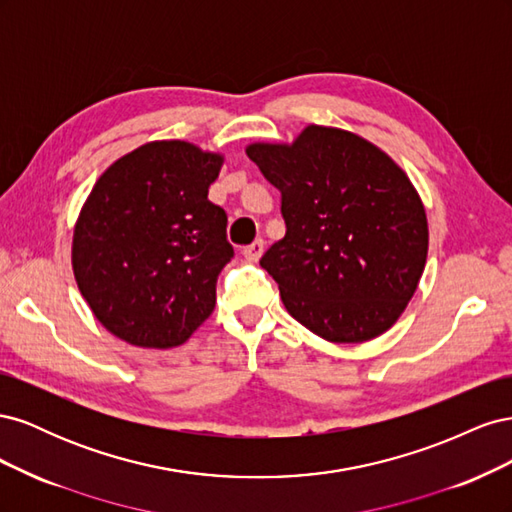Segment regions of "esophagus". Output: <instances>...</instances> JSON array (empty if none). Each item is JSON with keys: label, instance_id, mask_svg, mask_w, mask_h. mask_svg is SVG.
<instances>
[{"label": "esophagus", "instance_id": "obj_1", "mask_svg": "<svg viewBox=\"0 0 512 512\" xmlns=\"http://www.w3.org/2000/svg\"><path fill=\"white\" fill-rule=\"evenodd\" d=\"M262 252H265V241L262 239H256L252 245H247L243 250V256L250 260V262H258V258L262 256Z\"/></svg>", "mask_w": 512, "mask_h": 512}]
</instances>
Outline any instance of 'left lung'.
Returning a JSON list of instances; mask_svg holds the SVG:
<instances>
[{
    "instance_id": "8db88e82",
    "label": "left lung",
    "mask_w": 512,
    "mask_h": 512,
    "mask_svg": "<svg viewBox=\"0 0 512 512\" xmlns=\"http://www.w3.org/2000/svg\"><path fill=\"white\" fill-rule=\"evenodd\" d=\"M282 194L286 235L260 258L288 314L333 344L389 331L421 280L429 230L412 181L352 132L307 126L245 149Z\"/></svg>"
}]
</instances>
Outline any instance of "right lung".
Here are the masks:
<instances>
[{"label": "right lung", "mask_w": 512, "mask_h": 512, "mask_svg": "<svg viewBox=\"0 0 512 512\" xmlns=\"http://www.w3.org/2000/svg\"><path fill=\"white\" fill-rule=\"evenodd\" d=\"M224 158L153 141L108 166L87 196L72 269L106 331L141 348L183 344L215 307L230 262L226 211L207 198Z\"/></svg>", "instance_id": "right-lung-1"}]
</instances>
